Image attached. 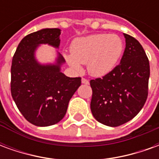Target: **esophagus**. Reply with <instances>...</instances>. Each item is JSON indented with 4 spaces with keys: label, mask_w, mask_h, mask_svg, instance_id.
<instances>
[{
    "label": "esophagus",
    "mask_w": 159,
    "mask_h": 159,
    "mask_svg": "<svg viewBox=\"0 0 159 159\" xmlns=\"http://www.w3.org/2000/svg\"><path fill=\"white\" fill-rule=\"evenodd\" d=\"M82 83H84V84H89V81L88 79H86V78L83 77V78H82Z\"/></svg>",
    "instance_id": "esophagus-1"
}]
</instances>
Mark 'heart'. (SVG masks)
Segmentation results:
<instances>
[{"instance_id":"obj_1","label":"heart","mask_w":159,"mask_h":159,"mask_svg":"<svg viewBox=\"0 0 159 159\" xmlns=\"http://www.w3.org/2000/svg\"><path fill=\"white\" fill-rule=\"evenodd\" d=\"M71 54L66 60L74 69L81 70L87 64L90 75L102 76L117 65L123 51V42L117 35L95 34L74 40L70 47Z\"/></svg>"}]
</instances>
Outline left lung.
<instances>
[{
    "label": "left lung",
    "mask_w": 159,
    "mask_h": 159,
    "mask_svg": "<svg viewBox=\"0 0 159 159\" xmlns=\"http://www.w3.org/2000/svg\"><path fill=\"white\" fill-rule=\"evenodd\" d=\"M124 37L126 47L121 62L102 77L90 80L92 114L98 122L110 127L134 118L148 95V58L135 38L127 34Z\"/></svg>",
    "instance_id": "1"
}]
</instances>
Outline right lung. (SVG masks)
I'll list each match as a JSON object with an SVG mask.
<instances>
[{"mask_svg": "<svg viewBox=\"0 0 159 159\" xmlns=\"http://www.w3.org/2000/svg\"><path fill=\"white\" fill-rule=\"evenodd\" d=\"M60 30L43 29L30 33L19 42L11 66V93L19 111L28 122L46 127L65 117L68 104L81 85V77L60 72L65 59L60 54L56 66H41L34 58L37 46L59 45Z\"/></svg>", "mask_w": 159, "mask_h": 159, "instance_id": "right-lung-1", "label": "right lung"}]
</instances>
